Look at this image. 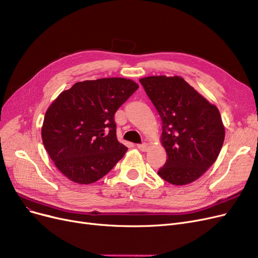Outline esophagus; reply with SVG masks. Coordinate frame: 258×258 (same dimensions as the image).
Segmentation results:
<instances>
[{
  "mask_svg": "<svg viewBox=\"0 0 258 258\" xmlns=\"http://www.w3.org/2000/svg\"><path fill=\"white\" fill-rule=\"evenodd\" d=\"M137 147L141 150V152H146L148 149V144L147 143H143V144H138Z\"/></svg>",
  "mask_w": 258,
  "mask_h": 258,
  "instance_id": "1",
  "label": "esophagus"
}]
</instances>
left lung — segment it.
I'll return each mask as SVG.
<instances>
[{
    "mask_svg": "<svg viewBox=\"0 0 258 258\" xmlns=\"http://www.w3.org/2000/svg\"><path fill=\"white\" fill-rule=\"evenodd\" d=\"M140 82L162 120L167 159L158 175L176 185L197 180L223 145L225 129L218 108L180 77L154 76Z\"/></svg>",
    "mask_w": 258,
    "mask_h": 258,
    "instance_id": "1",
    "label": "left lung"
}]
</instances>
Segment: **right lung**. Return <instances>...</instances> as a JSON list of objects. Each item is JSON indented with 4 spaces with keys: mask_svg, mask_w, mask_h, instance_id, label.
<instances>
[{
    "mask_svg": "<svg viewBox=\"0 0 258 258\" xmlns=\"http://www.w3.org/2000/svg\"><path fill=\"white\" fill-rule=\"evenodd\" d=\"M138 88L129 79L91 80L76 83L52 102L44 115L42 142L68 179L93 183L126 154L128 148L116 138L114 114Z\"/></svg>",
    "mask_w": 258,
    "mask_h": 258,
    "instance_id": "1",
    "label": "right lung"
}]
</instances>
